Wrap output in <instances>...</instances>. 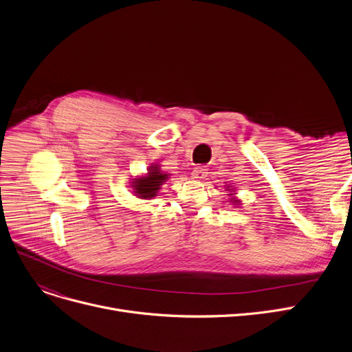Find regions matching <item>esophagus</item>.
Instances as JSON below:
<instances>
[{
	"label": "esophagus",
	"mask_w": 352,
	"mask_h": 352,
	"mask_svg": "<svg viewBox=\"0 0 352 352\" xmlns=\"http://www.w3.org/2000/svg\"><path fill=\"white\" fill-rule=\"evenodd\" d=\"M206 175H208V170H206V168H205L204 166H196V167L193 168V172H192V177L196 179V180L205 179Z\"/></svg>",
	"instance_id": "obj_1"
}]
</instances>
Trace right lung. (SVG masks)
Masks as SVG:
<instances>
[{
  "label": "right lung",
  "mask_w": 352,
  "mask_h": 352,
  "mask_svg": "<svg viewBox=\"0 0 352 352\" xmlns=\"http://www.w3.org/2000/svg\"><path fill=\"white\" fill-rule=\"evenodd\" d=\"M167 175H162L157 167H154L153 170L148 173L147 177L143 179H137L134 182V188L135 193L142 198H153L156 195V190L160 189V184L163 180H166Z\"/></svg>",
  "instance_id": "add662e5"
}]
</instances>
